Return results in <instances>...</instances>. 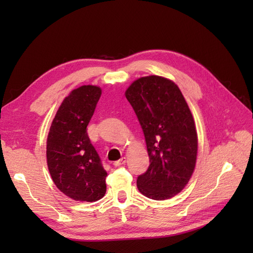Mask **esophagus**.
Masks as SVG:
<instances>
[{"label": "esophagus", "mask_w": 253, "mask_h": 253, "mask_svg": "<svg viewBox=\"0 0 253 253\" xmlns=\"http://www.w3.org/2000/svg\"><path fill=\"white\" fill-rule=\"evenodd\" d=\"M125 163H126V158L124 157V158H122L121 160L115 161V162L113 163V165H114V166H121V165H124Z\"/></svg>", "instance_id": "1"}]
</instances>
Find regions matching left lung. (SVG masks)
I'll list each match as a JSON object with an SVG mask.
<instances>
[{
    "label": "left lung",
    "instance_id": "obj_1",
    "mask_svg": "<svg viewBox=\"0 0 253 253\" xmlns=\"http://www.w3.org/2000/svg\"><path fill=\"white\" fill-rule=\"evenodd\" d=\"M125 95L140 123L150 160L137 187L150 199L166 200L184 189L196 166L198 135L189 106L175 83L154 75L135 80Z\"/></svg>",
    "mask_w": 253,
    "mask_h": 253
}]
</instances>
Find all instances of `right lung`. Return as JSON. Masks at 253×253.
Wrapping results in <instances>:
<instances>
[{
	"instance_id": "add662e5",
	"label": "right lung",
	"mask_w": 253,
	"mask_h": 253,
	"mask_svg": "<svg viewBox=\"0 0 253 253\" xmlns=\"http://www.w3.org/2000/svg\"><path fill=\"white\" fill-rule=\"evenodd\" d=\"M100 96L96 85L74 89L58 107L47 135L46 162L52 179L76 201H98L106 192L107 173L87 132Z\"/></svg>"
}]
</instances>
